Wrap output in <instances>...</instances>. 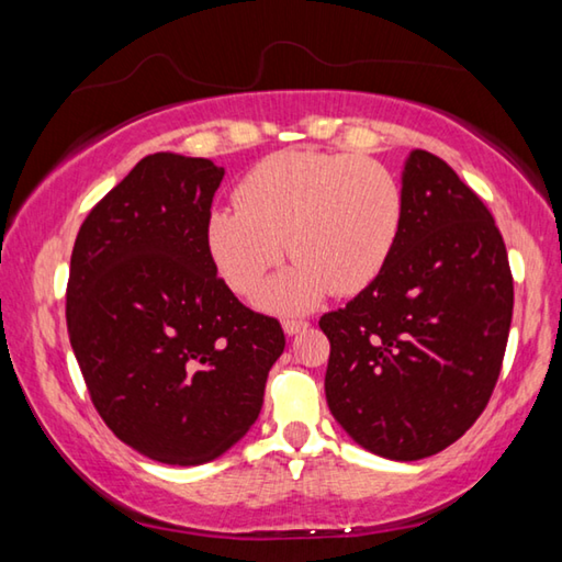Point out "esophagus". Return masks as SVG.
Segmentation results:
<instances>
[{"label": "esophagus", "mask_w": 562, "mask_h": 562, "mask_svg": "<svg viewBox=\"0 0 562 562\" xmlns=\"http://www.w3.org/2000/svg\"><path fill=\"white\" fill-rule=\"evenodd\" d=\"M282 329H284V335H288V337H294V335H300V331H307L310 329V322H304V319H284L282 322Z\"/></svg>", "instance_id": "esophagus-1"}]
</instances>
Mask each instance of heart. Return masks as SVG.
I'll use <instances>...</instances> for the list:
<instances>
[{
  "label": "heart",
  "mask_w": 562,
  "mask_h": 562,
  "mask_svg": "<svg viewBox=\"0 0 562 562\" xmlns=\"http://www.w3.org/2000/svg\"><path fill=\"white\" fill-rule=\"evenodd\" d=\"M402 188L376 160L282 150L237 186V205L215 207L205 240L227 288L247 294L278 265L288 240L294 262L265 284L258 304L304 312L329 292L357 294L376 280L402 231Z\"/></svg>",
  "instance_id": "obj_1"
}]
</instances>
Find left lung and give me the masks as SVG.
<instances>
[{"mask_svg": "<svg viewBox=\"0 0 562 562\" xmlns=\"http://www.w3.org/2000/svg\"><path fill=\"white\" fill-rule=\"evenodd\" d=\"M384 270L327 312L325 394L361 449L418 461L471 429L498 382L513 317L508 252L481 198L429 150L402 170Z\"/></svg>", "mask_w": 562, "mask_h": 562, "instance_id": "obj_1", "label": "left lung"}]
</instances>
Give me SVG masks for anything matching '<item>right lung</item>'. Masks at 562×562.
<instances>
[{
	"label": "right lung",
	"mask_w": 562,
	"mask_h": 562,
	"mask_svg": "<svg viewBox=\"0 0 562 562\" xmlns=\"http://www.w3.org/2000/svg\"><path fill=\"white\" fill-rule=\"evenodd\" d=\"M225 168L154 154L76 235L66 325L91 402L133 451L170 465L223 456L258 422L284 349L278 319L217 278L205 227Z\"/></svg>",
	"instance_id": "right-lung-1"
}]
</instances>
